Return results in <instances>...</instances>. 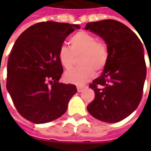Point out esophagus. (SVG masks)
Returning <instances> with one entry per match:
<instances>
[{
  "mask_svg": "<svg viewBox=\"0 0 151 151\" xmlns=\"http://www.w3.org/2000/svg\"><path fill=\"white\" fill-rule=\"evenodd\" d=\"M77 89H78V92L80 93V92H82V91H83L84 87H83V86H77Z\"/></svg>",
  "mask_w": 151,
  "mask_h": 151,
  "instance_id": "obj_1",
  "label": "esophagus"
}]
</instances>
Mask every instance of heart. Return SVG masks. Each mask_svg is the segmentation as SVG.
Instances as JSON below:
<instances>
[{
    "label": "heart",
    "mask_w": 151,
    "mask_h": 151,
    "mask_svg": "<svg viewBox=\"0 0 151 151\" xmlns=\"http://www.w3.org/2000/svg\"><path fill=\"white\" fill-rule=\"evenodd\" d=\"M70 47L65 45L60 47L58 59L61 65L69 69L72 68L79 58L80 67L66 71V82L76 85H83L95 75V70L100 72L104 69L109 58L107 43L97 40L94 35L86 31H78L69 39Z\"/></svg>",
    "instance_id": "obj_1"
}]
</instances>
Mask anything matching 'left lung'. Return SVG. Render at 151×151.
<instances>
[{"label":"left lung","mask_w":151,"mask_h":151,"mask_svg":"<svg viewBox=\"0 0 151 151\" xmlns=\"http://www.w3.org/2000/svg\"><path fill=\"white\" fill-rule=\"evenodd\" d=\"M85 30L100 36L109 50L102 74L90 85L95 95L87 110L97 120L116 123L133 113L142 99L146 77L142 43L131 29L116 20L89 22Z\"/></svg>","instance_id":"8db88e82"}]
</instances>
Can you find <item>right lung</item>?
<instances>
[{"label": "right lung", "mask_w": 151, "mask_h": 151, "mask_svg": "<svg viewBox=\"0 0 151 151\" xmlns=\"http://www.w3.org/2000/svg\"><path fill=\"white\" fill-rule=\"evenodd\" d=\"M76 29L80 26L36 23L20 35L12 48L6 88L19 114L31 122L44 124L60 117L77 93L75 85L59 82L63 68L58 59L60 47Z\"/></svg>", "instance_id": "add662e5"}]
</instances>
